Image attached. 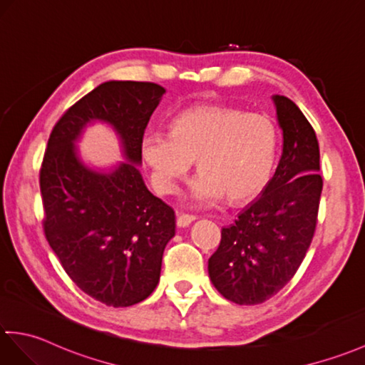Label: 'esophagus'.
I'll use <instances>...</instances> for the list:
<instances>
[{"label": "esophagus", "instance_id": "esophagus-1", "mask_svg": "<svg viewBox=\"0 0 365 365\" xmlns=\"http://www.w3.org/2000/svg\"><path fill=\"white\" fill-rule=\"evenodd\" d=\"M194 221H196V216H192V215H179V216H177V227L185 228V227H188Z\"/></svg>", "mask_w": 365, "mask_h": 365}]
</instances>
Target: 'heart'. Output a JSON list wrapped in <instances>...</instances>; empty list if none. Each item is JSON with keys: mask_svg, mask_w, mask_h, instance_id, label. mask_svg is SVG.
<instances>
[{"mask_svg": "<svg viewBox=\"0 0 365 365\" xmlns=\"http://www.w3.org/2000/svg\"><path fill=\"white\" fill-rule=\"evenodd\" d=\"M171 133L149 129L140 157L160 194H173L197 158L200 174L190 183L194 205L227 199L247 202L266 188L277 165L279 133L272 118L205 104L173 116Z\"/></svg>", "mask_w": 365, "mask_h": 365, "instance_id": "b5f03b06", "label": "heart"}]
</instances>
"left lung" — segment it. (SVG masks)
Instances as JSON below:
<instances>
[{
  "label": "left lung",
  "mask_w": 365,
  "mask_h": 365,
  "mask_svg": "<svg viewBox=\"0 0 365 365\" xmlns=\"http://www.w3.org/2000/svg\"><path fill=\"white\" fill-rule=\"evenodd\" d=\"M283 152L275 174L208 259L211 283L238 304L275 295L297 272L314 236L324 182L316 132L289 98L274 95Z\"/></svg>",
  "instance_id": "left-lung-1"
}]
</instances>
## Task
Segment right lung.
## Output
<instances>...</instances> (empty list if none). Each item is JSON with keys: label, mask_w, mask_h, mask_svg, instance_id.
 I'll list each match as a JSON object with an SVG mask.
<instances>
[{"label": "right lung", "mask_w": 365, "mask_h": 365, "mask_svg": "<svg viewBox=\"0 0 365 365\" xmlns=\"http://www.w3.org/2000/svg\"><path fill=\"white\" fill-rule=\"evenodd\" d=\"M165 93L152 82L101 83L66 110L48 140L40 169L46 240L73 282L107 307H132L154 292L175 235L174 210L138 169L140 138ZM95 122L115 132L124 163L83 162L77 143Z\"/></svg>", "instance_id": "add662e5"}]
</instances>
